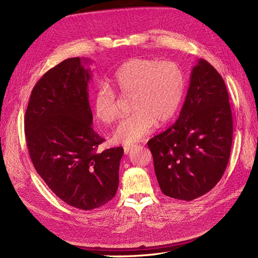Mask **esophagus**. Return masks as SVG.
<instances>
[{
  "instance_id": "1",
  "label": "esophagus",
  "mask_w": 258,
  "mask_h": 258,
  "mask_svg": "<svg viewBox=\"0 0 258 258\" xmlns=\"http://www.w3.org/2000/svg\"><path fill=\"white\" fill-rule=\"evenodd\" d=\"M137 145H127V146H124L123 147V152H124V154H128L130 151H132V150H134V148L136 147Z\"/></svg>"
}]
</instances>
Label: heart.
<instances>
[{"mask_svg":"<svg viewBox=\"0 0 258 258\" xmlns=\"http://www.w3.org/2000/svg\"><path fill=\"white\" fill-rule=\"evenodd\" d=\"M111 85L123 96H130L134 113L123 118L113 132L116 143L131 144L146 137L155 123L163 124L172 117L181 103L185 79L175 62L136 58L122 64L110 79ZM97 118L104 123L119 116L115 92L100 86L92 97Z\"/></svg>","mask_w":258,"mask_h":258,"instance_id":"obj_1","label":"heart"}]
</instances>
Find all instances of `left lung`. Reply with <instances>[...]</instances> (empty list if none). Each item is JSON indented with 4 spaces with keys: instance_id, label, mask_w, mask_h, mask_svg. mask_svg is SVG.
Here are the masks:
<instances>
[{
    "instance_id": "8db88e82",
    "label": "left lung",
    "mask_w": 258,
    "mask_h": 258,
    "mask_svg": "<svg viewBox=\"0 0 258 258\" xmlns=\"http://www.w3.org/2000/svg\"><path fill=\"white\" fill-rule=\"evenodd\" d=\"M231 143L227 88L220 73L199 59L177 120L147 143L161 191L186 201L210 191L227 167Z\"/></svg>"
}]
</instances>
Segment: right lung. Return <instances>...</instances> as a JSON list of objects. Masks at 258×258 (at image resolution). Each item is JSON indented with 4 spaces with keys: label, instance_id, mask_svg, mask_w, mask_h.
Wrapping results in <instances>:
<instances>
[{
    "label": "right lung",
    "instance_id": "obj_1",
    "mask_svg": "<svg viewBox=\"0 0 258 258\" xmlns=\"http://www.w3.org/2000/svg\"><path fill=\"white\" fill-rule=\"evenodd\" d=\"M87 58H70L46 72L31 92L25 117L27 146L36 172L67 205L92 210L119 184L122 147L97 150L105 140L92 128Z\"/></svg>",
    "mask_w": 258,
    "mask_h": 258
}]
</instances>
